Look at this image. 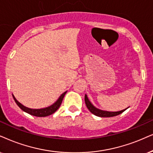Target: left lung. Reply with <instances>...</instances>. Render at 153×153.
I'll return each instance as SVG.
<instances>
[{
    "instance_id": "left-lung-1",
    "label": "left lung",
    "mask_w": 153,
    "mask_h": 153,
    "mask_svg": "<svg viewBox=\"0 0 153 153\" xmlns=\"http://www.w3.org/2000/svg\"><path fill=\"white\" fill-rule=\"evenodd\" d=\"M85 104H86V106L87 107V108H88L89 111H90L91 113L94 114V115L101 117H114V116H117L118 115H120V114L123 113L124 111H126V110L129 108L128 107L127 108L122 110V111H116V112L103 111V110L99 109L97 108V107H95L94 105L91 103V101L89 100L87 94H85Z\"/></svg>"
}]
</instances>
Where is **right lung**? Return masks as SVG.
Masks as SVG:
<instances>
[{
	"instance_id": "right-lung-1",
	"label": "right lung",
	"mask_w": 153,
	"mask_h": 153,
	"mask_svg": "<svg viewBox=\"0 0 153 153\" xmlns=\"http://www.w3.org/2000/svg\"><path fill=\"white\" fill-rule=\"evenodd\" d=\"M66 92L67 91L63 93L59 97L57 100L53 103L52 105H51L48 107L44 108H40V109H33V108H29L24 106V105H22L21 103H19V101L16 99V98L13 94V97L14 100H15L18 106H19L23 111L26 112V113L30 114V115H31L36 116V117H47V116L52 115V114L55 113V112L57 111L59 108L60 107L61 104H62L63 99H64V96L66 94Z\"/></svg>"
}]
</instances>
